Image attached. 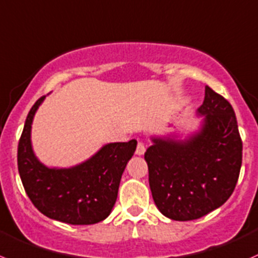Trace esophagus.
Masks as SVG:
<instances>
[{"mask_svg":"<svg viewBox=\"0 0 258 258\" xmlns=\"http://www.w3.org/2000/svg\"><path fill=\"white\" fill-rule=\"evenodd\" d=\"M145 153V145L144 143L139 142L137 145V150H135V154L137 155H143Z\"/></svg>","mask_w":258,"mask_h":258,"instance_id":"obj_1","label":"esophagus"}]
</instances>
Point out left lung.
Returning a JSON list of instances; mask_svg holds the SVG:
<instances>
[{
    "instance_id": "8db88e82",
    "label": "left lung",
    "mask_w": 258,
    "mask_h": 258,
    "mask_svg": "<svg viewBox=\"0 0 258 258\" xmlns=\"http://www.w3.org/2000/svg\"><path fill=\"white\" fill-rule=\"evenodd\" d=\"M197 115L203 116L197 132L183 140L152 137L144 154L155 206L174 221H192L221 207L241 170L242 140L231 104L206 86Z\"/></svg>"
}]
</instances>
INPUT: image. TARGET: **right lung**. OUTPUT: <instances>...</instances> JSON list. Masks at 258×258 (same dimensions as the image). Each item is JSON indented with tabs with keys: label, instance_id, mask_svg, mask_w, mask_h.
Segmentation results:
<instances>
[{
	"label": "right lung",
	"instance_id": "right-lung-1",
	"mask_svg": "<svg viewBox=\"0 0 258 258\" xmlns=\"http://www.w3.org/2000/svg\"><path fill=\"white\" fill-rule=\"evenodd\" d=\"M40 98L30 110L19 142L17 165L22 184L35 207L46 217L69 224L104 221L118 197L124 169L137 149V140L109 143L93 157L70 168H50L35 155L31 128Z\"/></svg>",
	"mask_w": 258,
	"mask_h": 258
}]
</instances>
